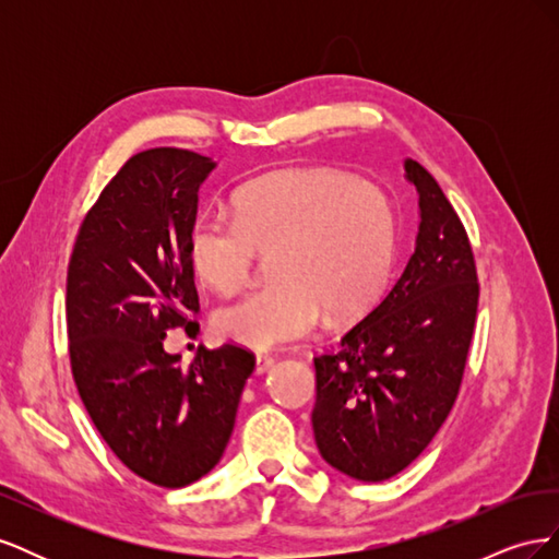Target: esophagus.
Wrapping results in <instances>:
<instances>
[{"label":"esophagus","mask_w":559,"mask_h":559,"mask_svg":"<svg viewBox=\"0 0 559 559\" xmlns=\"http://www.w3.org/2000/svg\"><path fill=\"white\" fill-rule=\"evenodd\" d=\"M257 373L261 376V373H265V370H270L273 368V364H275V359L273 357H267V354H257Z\"/></svg>","instance_id":"esophagus-1"}]
</instances>
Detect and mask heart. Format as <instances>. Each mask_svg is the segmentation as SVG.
<instances>
[{
	"label": "heart",
	"instance_id": "b5f03b06",
	"mask_svg": "<svg viewBox=\"0 0 559 559\" xmlns=\"http://www.w3.org/2000/svg\"><path fill=\"white\" fill-rule=\"evenodd\" d=\"M399 247L394 202L376 183L294 167L242 183L230 222L198 216L186 233L193 275L216 294L247 280L257 253H270V282L214 314L224 341L270 349L308 335L321 314H361L392 275Z\"/></svg>",
	"mask_w": 559,
	"mask_h": 559
}]
</instances>
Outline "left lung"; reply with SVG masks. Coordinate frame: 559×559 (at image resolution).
Masks as SVG:
<instances>
[{
    "mask_svg": "<svg viewBox=\"0 0 559 559\" xmlns=\"http://www.w3.org/2000/svg\"><path fill=\"white\" fill-rule=\"evenodd\" d=\"M419 195L415 253L380 306L314 359L319 454L349 478L380 483L421 454L450 415L478 312L468 235L438 181L405 158Z\"/></svg>",
    "mask_w": 559,
    "mask_h": 559,
    "instance_id": "1",
    "label": "left lung"
}]
</instances>
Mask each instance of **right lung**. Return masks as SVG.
Segmentation results:
<instances>
[{
	"label": "right lung",
	"mask_w": 559,
	"mask_h": 559,
	"mask_svg": "<svg viewBox=\"0 0 559 559\" xmlns=\"http://www.w3.org/2000/svg\"><path fill=\"white\" fill-rule=\"evenodd\" d=\"M216 163L186 148H148L105 186L67 267V337L79 396L111 452L140 478L186 487L230 441L253 354L200 347L189 368L165 333L195 326L186 233Z\"/></svg>",
	"instance_id": "obj_1"
}]
</instances>
